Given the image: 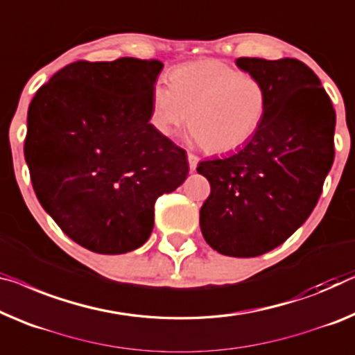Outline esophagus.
<instances>
[{
    "label": "esophagus",
    "mask_w": 355,
    "mask_h": 355,
    "mask_svg": "<svg viewBox=\"0 0 355 355\" xmlns=\"http://www.w3.org/2000/svg\"><path fill=\"white\" fill-rule=\"evenodd\" d=\"M198 162H199V157L193 155V153H188V164H189V171L194 172L196 167H198Z\"/></svg>",
    "instance_id": "obj_1"
}]
</instances>
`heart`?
Instances as JSON below:
<instances>
[{"label":"heart","mask_w":355,"mask_h":355,"mask_svg":"<svg viewBox=\"0 0 355 355\" xmlns=\"http://www.w3.org/2000/svg\"><path fill=\"white\" fill-rule=\"evenodd\" d=\"M151 89L150 123L164 137L187 125L205 151L232 153L260 130L268 113V92L260 79L220 60L187 63Z\"/></svg>","instance_id":"b5f03b06"}]
</instances>
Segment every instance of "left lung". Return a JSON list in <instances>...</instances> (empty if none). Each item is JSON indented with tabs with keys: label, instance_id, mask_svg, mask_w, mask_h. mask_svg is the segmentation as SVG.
Wrapping results in <instances>:
<instances>
[{
	"label": "left lung",
	"instance_id": "left-lung-1",
	"mask_svg": "<svg viewBox=\"0 0 355 355\" xmlns=\"http://www.w3.org/2000/svg\"><path fill=\"white\" fill-rule=\"evenodd\" d=\"M236 65L266 87L268 113L241 150L199 162L210 183L199 225L221 255L252 258L284 244L314 210L335 157L336 114L303 62L241 57Z\"/></svg>",
	"mask_w": 355,
	"mask_h": 355
}]
</instances>
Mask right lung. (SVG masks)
Masks as SVG:
<instances>
[{"instance_id":"add662e5","label":"right lung","mask_w":355,"mask_h":355,"mask_svg":"<svg viewBox=\"0 0 355 355\" xmlns=\"http://www.w3.org/2000/svg\"><path fill=\"white\" fill-rule=\"evenodd\" d=\"M159 60L70 63L38 89L26 116L31 183L60 230L87 250L144 245L155 204L188 177L187 151L150 124Z\"/></svg>"}]
</instances>
